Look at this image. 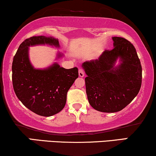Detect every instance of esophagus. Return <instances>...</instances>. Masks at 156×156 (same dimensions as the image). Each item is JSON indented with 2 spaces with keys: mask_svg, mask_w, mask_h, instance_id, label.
Here are the masks:
<instances>
[{
  "mask_svg": "<svg viewBox=\"0 0 156 156\" xmlns=\"http://www.w3.org/2000/svg\"><path fill=\"white\" fill-rule=\"evenodd\" d=\"M79 76H80V77H83V76H84V70L82 69H79Z\"/></svg>",
  "mask_w": 156,
  "mask_h": 156,
  "instance_id": "34e87169",
  "label": "esophagus"
}]
</instances>
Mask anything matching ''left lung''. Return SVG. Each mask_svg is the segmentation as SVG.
Here are the masks:
<instances>
[{
	"instance_id": "1",
	"label": "left lung",
	"mask_w": 156,
	"mask_h": 156,
	"mask_svg": "<svg viewBox=\"0 0 156 156\" xmlns=\"http://www.w3.org/2000/svg\"><path fill=\"white\" fill-rule=\"evenodd\" d=\"M112 40L111 51L106 50L98 59L82 65L87 76L85 86L89 103L105 113L124 108L137 96L142 84V66L134 45L123 37Z\"/></svg>"
}]
</instances>
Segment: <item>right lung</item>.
Returning <instances> with one entry per match:
<instances>
[{
    "instance_id": "right-lung-1",
    "label": "right lung",
    "mask_w": 156,
    "mask_h": 156,
    "mask_svg": "<svg viewBox=\"0 0 156 156\" xmlns=\"http://www.w3.org/2000/svg\"><path fill=\"white\" fill-rule=\"evenodd\" d=\"M47 45L59 48L58 40L34 36L19 45L12 63V82L16 95L24 106L36 114L51 116L66 105L67 92L79 76L78 69H66L57 62L44 69H35L30 62L29 48ZM63 57L58 53L56 60Z\"/></svg>"
}]
</instances>
